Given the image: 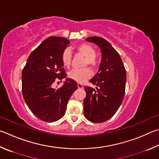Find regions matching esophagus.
Here are the masks:
<instances>
[{"mask_svg": "<svg viewBox=\"0 0 159 159\" xmlns=\"http://www.w3.org/2000/svg\"><path fill=\"white\" fill-rule=\"evenodd\" d=\"M77 87L79 89H83V85L81 84V83H78Z\"/></svg>", "mask_w": 159, "mask_h": 159, "instance_id": "34e87169", "label": "esophagus"}]
</instances>
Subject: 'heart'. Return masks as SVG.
Segmentation results:
<instances>
[{"label": "heart", "mask_w": 159, "mask_h": 159, "mask_svg": "<svg viewBox=\"0 0 159 159\" xmlns=\"http://www.w3.org/2000/svg\"><path fill=\"white\" fill-rule=\"evenodd\" d=\"M77 52L85 57L83 66L87 65L92 69H96L99 65L98 57L96 56V49L90 44L83 43L76 47ZM61 62L66 68H70L71 65V52L68 49L63 50L61 54ZM91 72L89 68L74 69L68 73V77L70 79L79 83H82L87 80L91 77Z\"/></svg>", "instance_id": "heart-1"}]
</instances>
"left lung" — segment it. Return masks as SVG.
<instances>
[{"instance_id":"8db88e82","label":"left lung","mask_w":159,"mask_h":159,"mask_svg":"<svg viewBox=\"0 0 159 159\" xmlns=\"http://www.w3.org/2000/svg\"><path fill=\"white\" fill-rule=\"evenodd\" d=\"M86 40L97 44L102 52L98 71L91 84L96 89L84 87V114L89 121L102 123L112 118L123 101L126 82V71L121 58L104 38L93 36Z\"/></svg>"}]
</instances>
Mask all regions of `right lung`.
I'll return each instance as SVG.
<instances>
[{"label":"right lung","instance_id":"add662e5","mask_svg":"<svg viewBox=\"0 0 159 159\" xmlns=\"http://www.w3.org/2000/svg\"><path fill=\"white\" fill-rule=\"evenodd\" d=\"M70 40L51 36L30 53L22 70V93L28 107L35 116L46 122H54L65 115L67 103L77 83L67 79L57 89L53 84L67 76L61 54ZM62 82V81H61Z\"/></svg>","mask_w":159,"mask_h":159}]
</instances>
